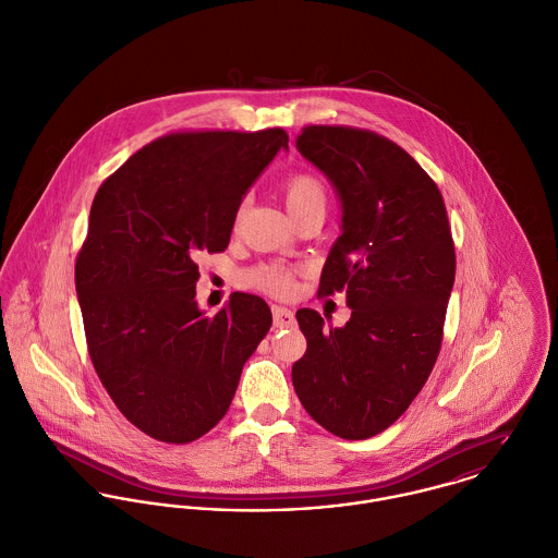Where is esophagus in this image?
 I'll return each mask as SVG.
<instances>
[{"instance_id": "34e87169", "label": "esophagus", "mask_w": 558, "mask_h": 558, "mask_svg": "<svg viewBox=\"0 0 558 558\" xmlns=\"http://www.w3.org/2000/svg\"><path fill=\"white\" fill-rule=\"evenodd\" d=\"M272 320H275V327H279V329H290L296 323L294 314L281 305H272Z\"/></svg>"}]
</instances>
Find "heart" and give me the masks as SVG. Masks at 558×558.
Here are the masks:
<instances>
[{"label": "heart", "instance_id": "b5f03b06", "mask_svg": "<svg viewBox=\"0 0 558 558\" xmlns=\"http://www.w3.org/2000/svg\"><path fill=\"white\" fill-rule=\"evenodd\" d=\"M283 198H286V207L292 214V218H296L299 214L310 211V209L325 211L327 187L312 173H294L283 184ZM248 281H251V286L279 296V294L290 292L292 270L281 264H264V266H257L255 270H251Z\"/></svg>", "mask_w": 558, "mask_h": 558}]
</instances>
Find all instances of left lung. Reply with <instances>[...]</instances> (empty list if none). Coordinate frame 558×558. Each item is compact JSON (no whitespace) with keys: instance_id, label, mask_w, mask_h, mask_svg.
I'll use <instances>...</instances> for the list:
<instances>
[{"instance_id":"left-lung-1","label":"left lung","mask_w":558,"mask_h":558,"mask_svg":"<svg viewBox=\"0 0 558 558\" xmlns=\"http://www.w3.org/2000/svg\"><path fill=\"white\" fill-rule=\"evenodd\" d=\"M296 149L342 207L318 294L344 290L353 312L344 327H325L314 310L296 312L307 351L292 383L329 433L368 439L407 411L439 355L454 283L448 214L424 169L374 132L310 125Z\"/></svg>"}]
</instances>
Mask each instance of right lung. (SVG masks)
<instances>
[{
    "instance_id": "obj_1",
    "label": "right lung",
    "mask_w": 558,
    "mask_h": 558,
    "mask_svg": "<svg viewBox=\"0 0 558 558\" xmlns=\"http://www.w3.org/2000/svg\"><path fill=\"white\" fill-rule=\"evenodd\" d=\"M281 149L279 128L169 134L95 194L75 262L88 353L121 413L154 439L187 444L214 428L272 325L266 301L244 292L207 318L194 259L227 248L244 194Z\"/></svg>"
}]
</instances>
